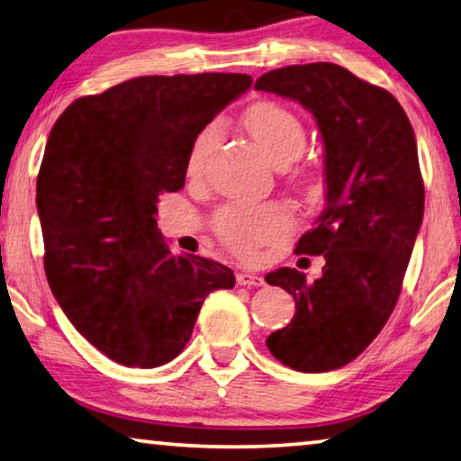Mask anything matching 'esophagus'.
Returning <instances> with one entry per match:
<instances>
[{
    "mask_svg": "<svg viewBox=\"0 0 461 461\" xmlns=\"http://www.w3.org/2000/svg\"><path fill=\"white\" fill-rule=\"evenodd\" d=\"M236 281L238 285H242V287H262V285H265V279L254 273H238Z\"/></svg>",
    "mask_w": 461,
    "mask_h": 461,
    "instance_id": "esophagus-1",
    "label": "esophagus"
}]
</instances>
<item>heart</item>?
I'll return each instance as SVG.
<instances>
[{
    "mask_svg": "<svg viewBox=\"0 0 461 461\" xmlns=\"http://www.w3.org/2000/svg\"><path fill=\"white\" fill-rule=\"evenodd\" d=\"M244 127L276 166H287L305 148V127L291 108L262 100L244 113ZM221 137V122L203 127L188 149V176H199ZM289 215L279 207H225L213 219L219 240L240 257H252L257 248L281 238L289 230Z\"/></svg>",
    "mask_w": 461,
    "mask_h": 461,
    "instance_id": "obj_1",
    "label": "heart"
}]
</instances>
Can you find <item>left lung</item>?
<instances>
[{"label":"left lung","mask_w":461,"mask_h":461,"mask_svg":"<svg viewBox=\"0 0 461 461\" xmlns=\"http://www.w3.org/2000/svg\"><path fill=\"white\" fill-rule=\"evenodd\" d=\"M257 90L297 100L324 139L326 207L295 246L326 265L313 283L297 268L267 275L295 299L291 322L267 339L283 365L320 374L357 359L388 322L425 213L411 121L384 87L334 63L289 65Z\"/></svg>","instance_id":"left-lung-1"}]
</instances>
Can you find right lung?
I'll list each match as a JSON object with an SVG mask.
<instances>
[{
    "label": "right lung",
    "instance_id": "add662e5",
    "mask_svg": "<svg viewBox=\"0 0 461 461\" xmlns=\"http://www.w3.org/2000/svg\"><path fill=\"white\" fill-rule=\"evenodd\" d=\"M250 86L246 73L143 76L71 102L50 129L36 178L47 279L108 359L172 361L204 297L236 285L215 260L174 254L156 204L185 186L199 131Z\"/></svg>",
    "mask_w": 461,
    "mask_h": 461
}]
</instances>
